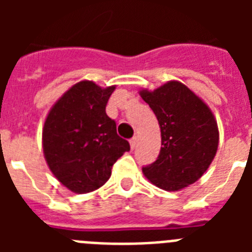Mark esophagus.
<instances>
[{
    "instance_id": "esophagus-1",
    "label": "esophagus",
    "mask_w": 252,
    "mask_h": 252,
    "mask_svg": "<svg viewBox=\"0 0 252 252\" xmlns=\"http://www.w3.org/2000/svg\"><path fill=\"white\" fill-rule=\"evenodd\" d=\"M136 144H137V137L135 136V137H132V139L130 140V146H131V149H135L136 148Z\"/></svg>"
}]
</instances>
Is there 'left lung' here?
Masks as SVG:
<instances>
[{
  "label": "left lung",
  "instance_id": "obj_1",
  "mask_svg": "<svg viewBox=\"0 0 252 252\" xmlns=\"http://www.w3.org/2000/svg\"><path fill=\"white\" fill-rule=\"evenodd\" d=\"M140 95L157 116L161 132L159 157L142 168L144 175L169 192L195 183L217 153L220 133L211 108L178 81L154 91L141 90Z\"/></svg>",
  "mask_w": 252,
  "mask_h": 252
}]
</instances>
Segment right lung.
Returning <instances> with one entry per match:
<instances>
[{
  "label": "right lung",
  "instance_id": "obj_1",
  "mask_svg": "<svg viewBox=\"0 0 252 252\" xmlns=\"http://www.w3.org/2000/svg\"><path fill=\"white\" fill-rule=\"evenodd\" d=\"M116 86L92 81L75 83L49 111L43 127V150L49 169L64 187L83 194L103 186L128 141L117 135L106 106Z\"/></svg>",
  "mask_w": 252,
  "mask_h": 252
}]
</instances>
